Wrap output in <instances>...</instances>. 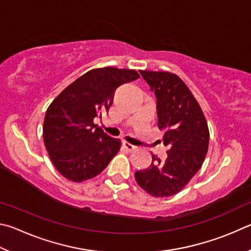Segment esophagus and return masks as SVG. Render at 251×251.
<instances>
[{"instance_id": "1", "label": "esophagus", "mask_w": 251, "mask_h": 251, "mask_svg": "<svg viewBox=\"0 0 251 251\" xmlns=\"http://www.w3.org/2000/svg\"><path fill=\"white\" fill-rule=\"evenodd\" d=\"M122 144H123V147H125V149H126V150L128 151V152H132V151L135 150V149H137V147L133 146V144L129 143V142H126V141H123Z\"/></svg>"}]
</instances>
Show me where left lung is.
Wrapping results in <instances>:
<instances>
[{
  "instance_id": "left-lung-1",
  "label": "left lung",
  "mask_w": 251,
  "mask_h": 251,
  "mask_svg": "<svg viewBox=\"0 0 251 251\" xmlns=\"http://www.w3.org/2000/svg\"><path fill=\"white\" fill-rule=\"evenodd\" d=\"M156 97L157 126L164 131L168 159L152 154L150 168L135 172L137 183L154 197H168L185 187L208 151L207 121L197 100L177 75L140 70Z\"/></svg>"
}]
</instances>
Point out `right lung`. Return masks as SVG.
<instances>
[{
	"label": "right lung",
	"mask_w": 251,
	"mask_h": 251,
	"mask_svg": "<svg viewBox=\"0 0 251 251\" xmlns=\"http://www.w3.org/2000/svg\"><path fill=\"white\" fill-rule=\"evenodd\" d=\"M139 77L133 69H92L50 104L43 126L44 143L64 177L78 183L95 177L120 150V139L109 137L94 119L108 111L119 86Z\"/></svg>",
	"instance_id": "obj_1"
}]
</instances>
